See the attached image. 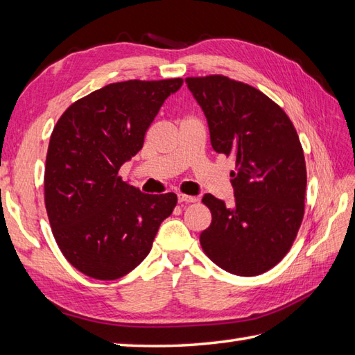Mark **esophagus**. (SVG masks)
I'll return each mask as SVG.
<instances>
[{
  "instance_id": "obj_1",
  "label": "esophagus",
  "mask_w": 355,
  "mask_h": 355,
  "mask_svg": "<svg viewBox=\"0 0 355 355\" xmlns=\"http://www.w3.org/2000/svg\"><path fill=\"white\" fill-rule=\"evenodd\" d=\"M178 202H184V205H189V202H197V197H191V195L178 193Z\"/></svg>"
}]
</instances>
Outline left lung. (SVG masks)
I'll return each instance as SVG.
<instances>
[{
    "mask_svg": "<svg viewBox=\"0 0 355 355\" xmlns=\"http://www.w3.org/2000/svg\"><path fill=\"white\" fill-rule=\"evenodd\" d=\"M207 119L210 143L232 157L235 205L206 193L212 223L200 235L210 261L258 276L288 253L305 212L306 166L290 117L259 89L223 74L186 78Z\"/></svg>",
    "mask_w": 355,
    "mask_h": 355,
    "instance_id": "obj_1",
    "label": "left lung"
}]
</instances>
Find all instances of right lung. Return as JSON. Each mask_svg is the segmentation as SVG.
I'll use <instances>...</instances> for the list:
<instances>
[{
  "label": "right lung",
  "mask_w": 355,
  "mask_h": 355,
  "mask_svg": "<svg viewBox=\"0 0 355 355\" xmlns=\"http://www.w3.org/2000/svg\"><path fill=\"white\" fill-rule=\"evenodd\" d=\"M182 78L110 84L71 103L53 128L44 200L56 243L74 268L114 281L146 258L177 195H148L119 169L143 148L145 134Z\"/></svg>",
  "instance_id": "obj_1"
}]
</instances>
